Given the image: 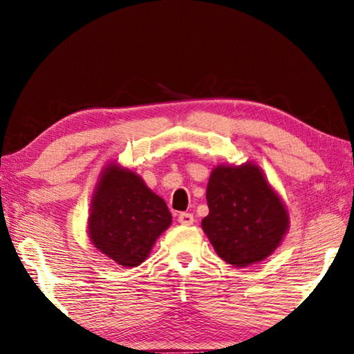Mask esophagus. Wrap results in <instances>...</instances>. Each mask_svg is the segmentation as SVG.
<instances>
[{"label":"esophagus","instance_id":"esophagus-1","mask_svg":"<svg viewBox=\"0 0 354 354\" xmlns=\"http://www.w3.org/2000/svg\"><path fill=\"white\" fill-rule=\"evenodd\" d=\"M178 222L181 225H193L194 217L192 213H181L178 216Z\"/></svg>","mask_w":354,"mask_h":354}]
</instances>
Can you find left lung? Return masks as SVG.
<instances>
[{
	"mask_svg": "<svg viewBox=\"0 0 354 354\" xmlns=\"http://www.w3.org/2000/svg\"><path fill=\"white\" fill-rule=\"evenodd\" d=\"M207 202L202 230L217 255L237 268L269 257L289 230L283 201L252 162L217 165L208 179Z\"/></svg>",
	"mask_w": 354,
	"mask_h": 354,
	"instance_id": "obj_1",
	"label": "left lung"
}]
</instances>
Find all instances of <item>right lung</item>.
I'll use <instances>...</instances> for the list:
<instances>
[{"instance_id": "right-lung-1", "label": "right lung", "mask_w": 354, "mask_h": 354, "mask_svg": "<svg viewBox=\"0 0 354 354\" xmlns=\"http://www.w3.org/2000/svg\"><path fill=\"white\" fill-rule=\"evenodd\" d=\"M170 223L164 199L137 173L117 162L103 169L88 217V234L97 250L120 266L135 268Z\"/></svg>"}]
</instances>
